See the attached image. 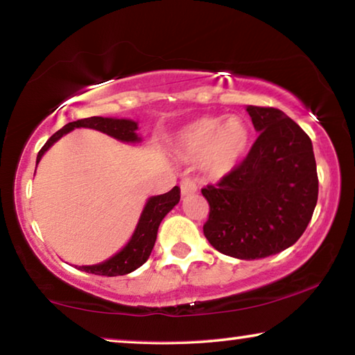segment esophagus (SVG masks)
I'll use <instances>...</instances> for the list:
<instances>
[{"instance_id": "obj_1", "label": "esophagus", "mask_w": 355, "mask_h": 355, "mask_svg": "<svg viewBox=\"0 0 355 355\" xmlns=\"http://www.w3.org/2000/svg\"><path fill=\"white\" fill-rule=\"evenodd\" d=\"M180 189H182L183 196H189L192 192L197 191V184L192 182L191 178H183L182 182H180Z\"/></svg>"}]
</instances>
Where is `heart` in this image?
<instances>
[{"label": "heart", "mask_w": 355, "mask_h": 355, "mask_svg": "<svg viewBox=\"0 0 355 355\" xmlns=\"http://www.w3.org/2000/svg\"><path fill=\"white\" fill-rule=\"evenodd\" d=\"M250 146V128L241 117H203L177 136V150L188 159L203 161L208 173L224 177L241 163Z\"/></svg>", "instance_id": "b5f03b06"}]
</instances>
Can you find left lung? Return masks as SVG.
Returning a JSON list of instances; mask_svg holds the SVG:
<instances>
[{
	"label": "left lung",
	"instance_id": "left-lung-1",
	"mask_svg": "<svg viewBox=\"0 0 355 355\" xmlns=\"http://www.w3.org/2000/svg\"><path fill=\"white\" fill-rule=\"evenodd\" d=\"M257 141L244 161L202 194L209 203L203 235L239 260L275 255L302 236L318 202L313 146L275 107L248 106Z\"/></svg>",
	"mask_w": 355,
	"mask_h": 355
}]
</instances>
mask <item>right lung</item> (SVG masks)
<instances>
[{
  "mask_svg": "<svg viewBox=\"0 0 355 355\" xmlns=\"http://www.w3.org/2000/svg\"><path fill=\"white\" fill-rule=\"evenodd\" d=\"M92 128L106 133L107 136L116 137L117 141L122 142H141V137L137 136V123L130 119H107V117H87L70 122L56 131L50 139L45 142V146L40 148L37 155V163L42 156L50 148L53 144L61 139L64 135L70 133L75 128ZM180 202V188H173L166 192V194L150 197L146 207L142 209V214L137 222V227L133 233V236L125 248L117 252L116 255L111 257L110 260L103 263L92 264V266H80L78 269L84 272H91L95 275H106V277H116V275H125L133 272L135 269L142 266L148 260L152 254L153 245L156 241V233L158 227L164 216Z\"/></svg>",
  "mask_w": 355,
  "mask_h": 355,
  "instance_id": "obj_1",
  "label": "right lung"
}]
</instances>
